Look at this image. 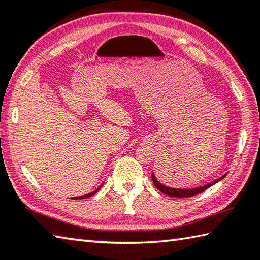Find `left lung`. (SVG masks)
Wrapping results in <instances>:
<instances>
[{"instance_id":"1","label":"left lung","mask_w":260,"mask_h":260,"mask_svg":"<svg viewBox=\"0 0 260 260\" xmlns=\"http://www.w3.org/2000/svg\"><path fill=\"white\" fill-rule=\"evenodd\" d=\"M225 176H226V174H224L223 176H221V178L213 181V182L210 183H207L205 185H202V187H198V188H192V189H181V188H171V187H168V185H164L163 183H160L159 181L157 180V178H156L154 172L151 173V179H153V182L155 184V187L157 188L159 191H161V192L168 194V196H171V197H178V198H187V197H192V196H196L200 192H203V191H205L206 189H208L209 187H212L213 184L219 182V181L223 180Z\"/></svg>"}]
</instances>
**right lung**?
<instances>
[{
  "label": "right lung",
  "instance_id": "1",
  "mask_svg": "<svg viewBox=\"0 0 260 260\" xmlns=\"http://www.w3.org/2000/svg\"><path fill=\"white\" fill-rule=\"evenodd\" d=\"M103 184H104V182H103V183L100 185V187L97 188L96 190L92 191V192H90V193H87V194H84V196H79V197H73V199H85V198H89V197H91L92 194H95V193L97 192V191H99V190L103 187Z\"/></svg>",
  "mask_w": 260,
  "mask_h": 260
}]
</instances>
